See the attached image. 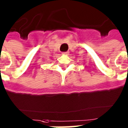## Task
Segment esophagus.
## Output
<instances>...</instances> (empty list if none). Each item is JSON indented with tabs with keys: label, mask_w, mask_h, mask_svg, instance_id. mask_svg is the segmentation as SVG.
Returning <instances> with one entry per match:
<instances>
[{
	"label": "esophagus",
	"mask_w": 128,
	"mask_h": 128,
	"mask_svg": "<svg viewBox=\"0 0 128 128\" xmlns=\"http://www.w3.org/2000/svg\"><path fill=\"white\" fill-rule=\"evenodd\" d=\"M68 53H69V52H63L62 54H68Z\"/></svg>",
	"instance_id": "esophagus-1"
}]
</instances>
